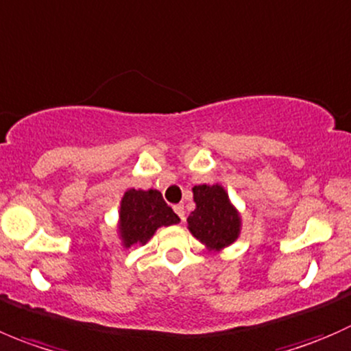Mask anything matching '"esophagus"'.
Segmentation results:
<instances>
[{"label": "esophagus", "instance_id": "esophagus-1", "mask_svg": "<svg viewBox=\"0 0 351 351\" xmlns=\"http://www.w3.org/2000/svg\"><path fill=\"white\" fill-rule=\"evenodd\" d=\"M174 211H176V213L177 215H179V218H180V220H186V211H184V206H182V204H176V206H174Z\"/></svg>", "mask_w": 351, "mask_h": 351}]
</instances>
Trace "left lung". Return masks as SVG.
<instances>
[{"label": "left lung", "mask_w": 351, "mask_h": 351, "mask_svg": "<svg viewBox=\"0 0 351 351\" xmlns=\"http://www.w3.org/2000/svg\"><path fill=\"white\" fill-rule=\"evenodd\" d=\"M196 208L187 217V228L208 251L220 252L239 239L242 217L221 184L193 187Z\"/></svg>", "instance_id": "left-lung-1"}]
</instances>
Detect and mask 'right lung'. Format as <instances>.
<instances>
[{
	"instance_id": "1",
	"label": "right lung",
	"mask_w": 351,
	"mask_h": 351,
	"mask_svg": "<svg viewBox=\"0 0 351 351\" xmlns=\"http://www.w3.org/2000/svg\"><path fill=\"white\" fill-rule=\"evenodd\" d=\"M180 218L162 197L157 189H128L121 197L119 218H117V235L121 245L130 249L131 245H145L160 227H171L179 223Z\"/></svg>"
}]
</instances>
